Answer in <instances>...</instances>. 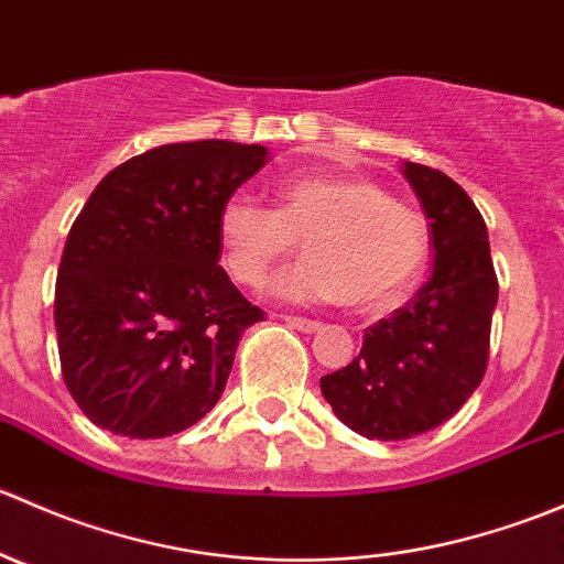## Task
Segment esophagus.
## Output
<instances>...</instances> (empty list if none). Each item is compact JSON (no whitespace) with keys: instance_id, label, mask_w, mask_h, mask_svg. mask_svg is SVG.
I'll return each instance as SVG.
<instances>
[{"instance_id":"1","label":"esophagus","mask_w":564,"mask_h":564,"mask_svg":"<svg viewBox=\"0 0 564 564\" xmlns=\"http://www.w3.org/2000/svg\"><path fill=\"white\" fill-rule=\"evenodd\" d=\"M289 327L300 329V333H316V329H322V324L314 322V318H305V316H286Z\"/></svg>"}]
</instances>
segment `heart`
Segmentation results:
<instances>
[{
  "label": "heart",
  "instance_id": "obj_1",
  "mask_svg": "<svg viewBox=\"0 0 564 564\" xmlns=\"http://www.w3.org/2000/svg\"><path fill=\"white\" fill-rule=\"evenodd\" d=\"M305 259L272 289L292 303H333L349 311L392 308L429 259V224L366 176L311 174L275 185L272 209L235 196L218 213V248L229 275L259 286L275 264Z\"/></svg>",
  "mask_w": 564,
  "mask_h": 564
}]
</instances>
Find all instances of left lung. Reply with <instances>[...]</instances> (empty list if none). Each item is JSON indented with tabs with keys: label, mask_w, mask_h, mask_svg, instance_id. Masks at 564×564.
<instances>
[{
	"label": "left lung",
	"mask_w": 564,
	"mask_h": 564,
	"mask_svg": "<svg viewBox=\"0 0 564 564\" xmlns=\"http://www.w3.org/2000/svg\"><path fill=\"white\" fill-rule=\"evenodd\" d=\"M431 220L434 272L403 308L366 329L362 349L322 377L335 417L366 440H412L451 420L482 382L497 308L488 229L451 176L403 163Z\"/></svg>",
	"instance_id": "1"
}]
</instances>
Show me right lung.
Segmentation results:
<instances>
[{"label":"right lung","mask_w":564,"mask_h":564,"mask_svg":"<svg viewBox=\"0 0 564 564\" xmlns=\"http://www.w3.org/2000/svg\"><path fill=\"white\" fill-rule=\"evenodd\" d=\"M270 161L235 141L163 144L108 172L56 275L62 379L100 429L180 434L218 403L261 308L218 264V213Z\"/></svg>","instance_id":"add662e5"}]
</instances>
